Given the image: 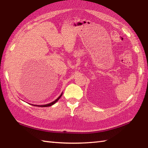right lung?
Returning a JSON list of instances; mask_svg holds the SVG:
<instances>
[{"instance_id":"obj_1","label":"right lung","mask_w":148,"mask_h":148,"mask_svg":"<svg viewBox=\"0 0 148 148\" xmlns=\"http://www.w3.org/2000/svg\"><path fill=\"white\" fill-rule=\"evenodd\" d=\"M62 95H63V93H61V95L59 96V97L56 99V100H54L53 101H52V102H51V103H48V104H46V105H41V106H38V107H50V106H52V105H53L54 103H56V102H57L58 100H59V99H60L61 97V96H62ZM32 106H33V105H32Z\"/></svg>"}]
</instances>
